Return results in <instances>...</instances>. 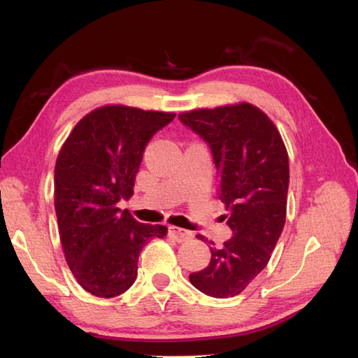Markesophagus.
<instances>
[{"label": "esophagus", "instance_id": "1", "mask_svg": "<svg viewBox=\"0 0 358 358\" xmlns=\"http://www.w3.org/2000/svg\"><path fill=\"white\" fill-rule=\"evenodd\" d=\"M169 235H172V237L178 243H183V241H187L192 238L191 231L181 229V227H177V226H169Z\"/></svg>", "mask_w": 358, "mask_h": 358}]
</instances>
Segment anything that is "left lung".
<instances>
[{
  "label": "left lung",
  "mask_w": 358,
  "mask_h": 358,
  "mask_svg": "<svg viewBox=\"0 0 358 358\" xmlns=\"http://www.w3.org/2000/svg\"><path fill=\"white\" fill-rule=\"evenodd\" d=\"M178 118L210 148L218 199L232 231L222 248H209L208 268L191 273L189 280L203 294L227 299L245 291L266 268L283 231L287 152L275 124L249 103L191 110ZM196 238L204 240L203 235Z\"/></svg>",
  "instance_id": "1"
}]
</instances>
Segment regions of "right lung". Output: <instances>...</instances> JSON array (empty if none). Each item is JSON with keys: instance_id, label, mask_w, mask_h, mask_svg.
Listing matches in <instances>:
<instances>
[{"instance_id": "1", "label": "right lung", "mask_w": 358, "mask_h": 358, "mask_svg": "<svg viewBox=\"0 0 358 358\" xmlns=\"http://www.w3.org/2000/svg\"><path fill=\"white\" fill-rule=\"evenodd\" d=\"M175 113L104 106L78 121L55 164V212L66 262L81 287L112 299L134 285L141 249L167 227L144 224L120 200L134 194L143 152Z\"/></svg>"}]
</instances>
